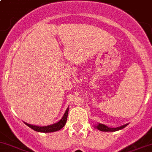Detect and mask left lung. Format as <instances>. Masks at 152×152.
<instances>
[{"label":"left lung","mask_w":152,"mask_h":152,"mask_svg":"<svg viewBox=\"0 0 152 152\" xmlns=\"http://www.w3.org/2000/svg\"><path fill=\"white\" fill-rule=\"evenodd\" d=\"M127 125H128V124H126L122 125V126H118V127L112 128V127H108V126H106V125L99 123L98 124L95 125V126H94V127H96L97 129V130H100V131H103V132H115V131H118V130H122L123 128H124L125 126H127Z\"/></svg>","instance_id":"1"}]
</instances>
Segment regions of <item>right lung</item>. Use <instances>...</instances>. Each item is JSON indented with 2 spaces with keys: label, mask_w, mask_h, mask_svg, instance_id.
I'll list each match as a JSON object with an SVG mask.
<instances>
[{
  "label": "right lung",
  "mask_w": 152,
  "mask_h": 152,
  "mask_svg": "<svg viewBox=\"0 0 152 152\" xmlns=\"http://www.w3.org/2000/svg\"><path fill=\"white\" fill-rule=\"evenodd\" d=\"M68 114H69V107L67 108L65 114H64L62 118L59 120V121L56 122V123L55 124H53L48 125V126H36V125L29 124L26 123V122H24V123L26 124L28 126H29V127L31 128L32 130H34V131L41 132V133H52V132H56L61 130V129L65 126V124H66L67 118H68Z\"/></svg>",
  "instance_id": "add662e5"
}]
</instances>
